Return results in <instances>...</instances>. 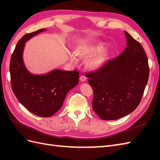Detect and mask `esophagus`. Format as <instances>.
Instances as JSON below:
<instances>
[{
    "mask_svg": "<svg viewBox=\"0 0 160 160\" xmlns=\"http://www.w3.org/2000/svg\"><path fill=\"white\" fill-rule=\"evenodd\" d=\"M80 81H82V82H84V81L86 80V77L84 76H81L80 78Z\"/></svg>",
    "mask_w": 160,
    "mask_h": 160,
    "instance_id": "esophagus-1",
    "label": "esophagus"
}]
</instances>
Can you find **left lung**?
Here are the masks:
<instances>
[{"mask_svg":"<svg viewBox=\"0 0 160 160\" xmlns=\"http://www.w3.org/2000/svg\"><path fill=\"white\" fill-rule=\"evenodd\" d=\"M45 30L27 33L19 40L11 57L9 71L12 89L20 102L33 114L51 117L62 106L69 91L79 82V73L55 69L34 75L27 69L22 58L25 42Z\"/></svg>","mask_w":160,"mask_h":160,"instance_id":"left-lung-1","label":"left lung"}]
</instances>
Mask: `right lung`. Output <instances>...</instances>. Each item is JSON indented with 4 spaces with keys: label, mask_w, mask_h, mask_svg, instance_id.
<instances>
[{
    "label": "right lung",
    "mask_w": 160,
    "mask_h": 160,
    "mask_svg": "<svg viewBox=\"0 0 160 160\" xmlns=\"http://www.w3.org/2000/svg\"><path fill=\"white\" fill-rule=\"evenodd\" d=\"M124 33V52L87 76L94 93L93 109L102 120H117L133 111L148 82L149 67L143 47L129 33Z\"/></svg>",
    "instance_id": "obj_1"
}]
</instances>
